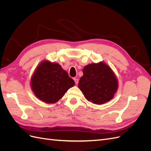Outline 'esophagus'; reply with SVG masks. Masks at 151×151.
Returning a JSON list of instances; mask_svg holds the SVG:
<instances>
[{"instance_id": "34e87169", "label": "esophagus", "mask_w": 151, "mask_h": 151, "mask_svg": "<svg viewBox=\"0 0 151 151\" xmlns=\"http://www.w3.org/2000/svg\"><path fill=\"white\" fill-rule=\"evenodd\" d=\"M74 81H75V83H76V84H78V83H79V79H78L74 78Z\"/></svg>"}]
</instances>
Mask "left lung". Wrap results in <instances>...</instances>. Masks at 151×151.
Listing matches in <instances>:
<instances>
[{
	"mask_svg": "<svg viewBox=\"0 0 151 151\" xmlns=\"http://www.w3.org/2000/svg\"><path fill=\"white\" fill-rule=\"evenodd\" d=\"M78 87L88 101L102 104L113 98L118 89V81L111 67L99 62L83 68Z\"/></svg>",
	"mask_w": 151,
	"mask_h": 151,
	"instance_id": "1",
	"label": "left lung"
}]
</instances>
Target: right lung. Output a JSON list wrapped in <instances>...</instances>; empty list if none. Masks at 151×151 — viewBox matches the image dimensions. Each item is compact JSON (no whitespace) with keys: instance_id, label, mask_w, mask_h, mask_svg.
<instances>
[{"instance_id":"add662e5","label":"right lung","mask_w":151,"mask_h":151,"mask_svg":"<svg viewBox=\"0 0 151 151\" xmlns=\"http://www.w3.org/2000/svg\"><path fill=\"white\" fill-rule=\"evenodd\" d=\"M75 85L74 81L56 62H41L32 75L30 86L35 96L47 104L55 103Z\"/></svg>"}]
</instances>
